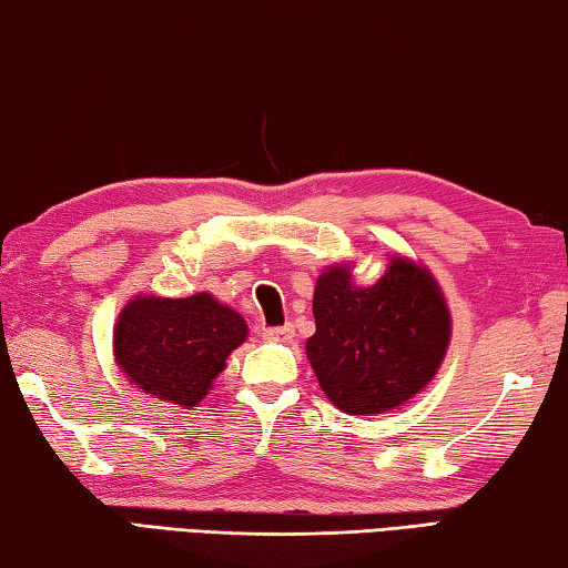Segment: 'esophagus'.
<instances>
[{
	"label": "esophagus",
	"mask_w": 568,
	"mask_h": 568,
	"mask_svg": "<svg viewBox=\"0 0 568 568\" xmlns=\"http://www.w3.org/2000/svg\"><path fill=\"white\" fill-rule=\"evenodd\" d=\"M265 338L277 341V343H291V341L295 338V328H293L291 323L281 325V328H267V331H265Z\"/></svg>",
	"instance_id": "esophagus-1"
}]
</instances>
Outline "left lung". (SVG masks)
<instances>
[{"label": "left lung", "instance_id": "1", "mask_svg": "<svg viewBox=\"0 0 568 568\" xmlns=\"http://www.w3.org/2000/svg\"><path fill=\"white\" fill-rule=\"evenodd\" d=\"M313 315L305 355L325 396L348 416L416 398L436 378L454 325L434 273L398 253L373 285L353 281V263L325 267Z\"/></svg>", "mask_w": 568, "mask_h": 568}]
</instances>
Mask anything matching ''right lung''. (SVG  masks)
Masks as SVG:
<instances>
[{
    "label": "right lung",
    "mask_w": 568,
    "mask_h": 568,
    "mask_svg": "<svg viewBox=\"0 0 568 568\" xmlns=\"http://www.w3.org/2000/svg\"><path fill=\"white\" fill-rule=\"evenodd\" d=\"M247 338V323L215 295H134L112 333L118 368L134 388L180 408H195Z\"/></svg>",
    "instance_id": "right-lung-1"
}]
</instances>
